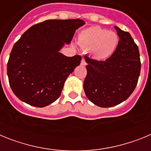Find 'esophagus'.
Returning a JSON list of instances; mask_svg holds the SVG:
<instances>
[{"label":"esophagus","mask_w":151,"mask_h":151,"mask_svg":"<svg viewBox=\"0 0 151 151\" xmlns=\"http://www.w3.org/2000/svg\"><path fill=\"white\" fill-rule=\"evenodd\" d=\"M81 65H82V66H85V65H86V62H85L84 58H82V61H81Z\"/></svg>","instance_id":"esophagus-1"}]
</instances>
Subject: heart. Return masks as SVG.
Wrapping results in <instances>:
<instances>
[{
	"label": "heart",
	"mask_w": 151,
	"mask_h": 151,
	"mask_svg": "<svg viewBox=\"0 0 151 151\" xmlns=\"http://www.w3.org/2000/svg\"><path fill=\"white\" fill-rule=\"evenodd\" d=\"M78 41L82 47L89 50L93 59L97 61H105L116 52L119 38L114 32L98 26H91L80 32Z\"/></svg>",
	"instance_id": "heart-1"
}]
</instances>
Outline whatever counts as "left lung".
I'll list each match as a JSON object with an SVG mask.
<instances>
[{
	"mask_svg": "<svg viewBox=\"0 0 151 151\" xmlns=\"http://www.w3.org/2000/svg\"><path fill=\"white\" fill-rule=\"evenodd\" d=\"M119 38L118 47L105 61L85 56L88 63L84 90L90 101L101 107L116 106L132 94L141 71L139 50L131 35L114 26Z\"/></svg>",
	"mask_w": 151,
	"mask_h": 151,
	"instance_id": "obj_1",
	"label": "left lung"
}]
</instances>
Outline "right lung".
Masks as SVG:
<instances>
[{
  "instance_id": "1",
  "label": "right lung",
  "mask_w": 151,
  "mask_h": 151,
  "mask_svg": "<svg viewBox=\"0 0 151 151\" xmlns=\"http://www.w3.org/2000/svg\"><path fill=\"white\" fill-rule=\"evenodd\" d=\"M82 19H49L34 25L13 45L7 63L12 91L31 106L44 107L60 96L64 82L82 57H66L60 53L71 43Z\"/></svg>"
}]
</instances>
